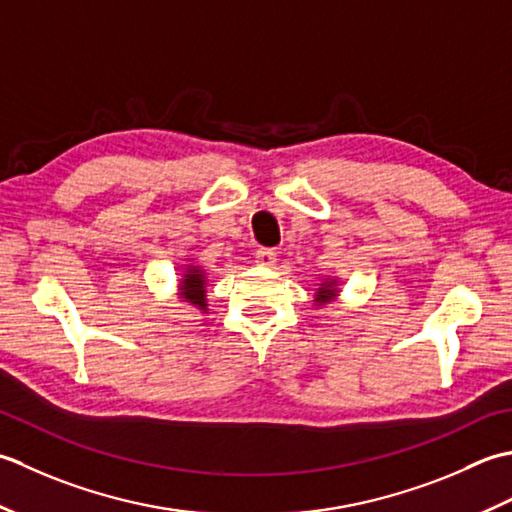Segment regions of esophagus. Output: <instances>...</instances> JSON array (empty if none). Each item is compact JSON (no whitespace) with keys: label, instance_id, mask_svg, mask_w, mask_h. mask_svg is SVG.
Segmentation results:
<instances>
[{"label":"esophagus","instance_id":"obj_1","mask_svg":"<svg viewBox=\"0 0 512 512\" xmlns=\"http://www.w3.org/2000/svg\"><path fill=\"white\" fill-rule=\"evenodd\" d=\"M256 263L263 267H274L276 265V252L274 249H258L256 252Z\"/></svg>","mask_w":512,"mask_h":512}]
</instances>
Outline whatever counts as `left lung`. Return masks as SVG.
<instances>
[{
    "label": "left lung",
    "instance_id": "obj_1",
    "mask_svg": "<svg viewBox=\"0 0 512 512\" xmlns=\"http://www.w3.org/2000/svg\"><path fill=\"white\" fill-rule=\"evenodd\" d=\"M340 278L336 276H325L318 283V289L314 291V305L316 307H325L331 305L333 300L340 296Z\"/></svg>",
    "mask_w": 512,
    "mask_h": 512
}]
</instances>
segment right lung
Here are the masks:
<instances>
[{
  "label": "right lung",
  "instance_id": "add662e5",
  "mask_svg": "<svg viewBox=\"0 0 512 512\" xmlns=\"http://www.w3.org/2000/svg\"><path fill=\"white\" fill-rule=\"evenodd\" d=\"M181 278H179V296L185 305H190V307H194V309H198V311H203V314H207V274H205V269L198 265V263H187V265H183V274H179Z\"/></svg>",
  "mask_w": 512,
  "mask_h": 512
}]
</instances>
